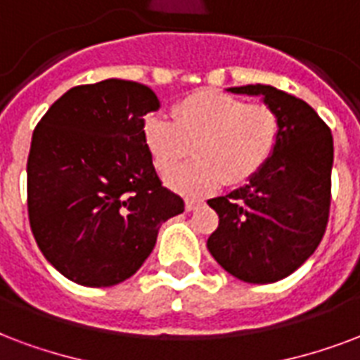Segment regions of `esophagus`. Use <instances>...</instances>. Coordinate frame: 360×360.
I'll use <instances>...</instances> for the list:
<instances>
[{
	"instance_id": "esophagus-1",
	"label": "esophagus",
	"mask_w": 360,
	"mask_h": 360,
	"mask_svg": "<svg viewBox=\"0 0 360 360\" xmlns=\"http://www.w3.org/2000/svg\"><path fill=\"white\" fill-rule=\"evenodd\" d=\"M201 205H202L201 199H191V197H188V199H186V210H188V212L199 209Z\"/></svg>"
}]
</instances>
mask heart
Returning <instances> with one entry per match:
<instances>
[{"mask_svg":"<svg viewBox=\"0 0 360 360\" xmlns=\"http://www.w3.org/2000/svg\"><path fill=\"white\" fill-rule=\"evenodd\" d=\"M153 167L165 174L191 153L195 161L167 176L172 190L202 195L228 182H248L260 172L281 139V119L266 104H247L212 89L188 94L172 108V119L148 115L142 127Z\"/></svg>","mask_w":360,"mask_h":360,"instance_id":"heart-1","label":"heart"}]
</instances>
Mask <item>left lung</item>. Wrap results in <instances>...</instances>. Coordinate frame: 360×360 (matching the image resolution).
I'll return each instance as SVG.
<instances>
[{"instance_id":"1","label":"left lung","mask_w":360,"mask_h":360,"mask_svg":"<svg viewBox=\"0 0 360 360\" xmlns=\"http://www.w3.org/2000/svg\"><path fill=\"white\" fill-rule=\"evenodd\" d=\"M262 96L281 119L269 163L229 195L209 199L220 218L207 247L228 273L266 285L288 277L319 247L328 224L334 142L307 102L271 85L228 89Z\"/></svg>"}]
</instances>
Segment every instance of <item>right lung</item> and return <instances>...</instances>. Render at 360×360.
<instances>
[{
  "instance_id": "1",
  "label": "right lung",
  "mask_w": 360,
  "mask_h": 360,
  "mask_svg": "<svg viewBox=\"0 0 360 360\" xmlns=\"http://www.w3.org/2000/svg\"><path fill=\"white\" fill-rule=\"evenodd\" d=\"M150 87L104 79L70 89L37 123L28 155L30 228L66 279L113 286L139 271L161 224L184 212L144 144Z\"/></svg>"
}]
</instances>
